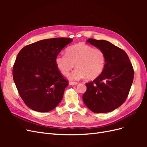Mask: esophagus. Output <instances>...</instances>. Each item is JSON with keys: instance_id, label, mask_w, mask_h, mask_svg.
Wrapping results in <instances>:
<instances>
[{"instance_id": "1", "label": "esophagus", "mask_w": 147, "mask_h": 147, "mask_svg": "<svg viewBox=\"0 0 147 147\" xmlns=\"http://www.w3.org/2000/svg\"><path fill=\"white\" fill-rule=\"evenodd\" d=\"M69 84L70 85H77V84H78V83L74 82H70Z\"/></svg>"}]
</instances>
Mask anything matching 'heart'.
Returning a JSON list of instances; mask_svg holds the SVG:
<instances>
[{"label": "heart", "instance_id": "1", "mask_svg": "<svg viewBox=\"0 0 147 147\" xmlns=\"http://www.w3.org/2000/svg\"><path fill=\"white\" fill-rule=\"evenodd\" d=\"M55 63L57 68L64 75H68L75 64L77 69L69 75L71 80L84 77L94 80L104 71L106 56L101 49L80 43L69 47L66 53L57 55Z\"/></svg>", "mask_w": 147, "mask_h": 147}]
</instances>
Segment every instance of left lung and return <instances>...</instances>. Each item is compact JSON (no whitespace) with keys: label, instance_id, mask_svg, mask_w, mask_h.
Listing matches in <instances>:
<instances>
[{"label":"left lung","instance_id":"left-lung-1","mask_svg":"<svg viewBox=\"0 0 147 147\" xmlns=\"http://www.w3.org/2000/svg\"><path fill=\"white\" fill-rule=\"evenodd\" d=\"M86 42L104 51L106 63L99 76L86 83L83 102L94 113L112 112L126 100L134 78V69L122 49L104 40L88 38Z\"/></svg>","mask_w":147,"mask_h":147}]
</instances>
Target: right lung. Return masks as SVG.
I'll return each mask as SVG.
<instances>
[{
	"mask_svg": "<svg viewBox=\"0 0 147 147\" xmlns=\"http://www.w3.org/2000/svg\"><path fill=\"white\" fill-rule=\"evenodd\" d=\"M72 41L64 37L42 40L24 47L18 54L13 80L30 109L48 112L61 102L69 83L57 68L55 58Z\"/></svg>",
	"mask_w": 147,
	"mask_h": 147,
	"instance_id": "obj_1",
	"label": "right lung"
}]
</instances>
